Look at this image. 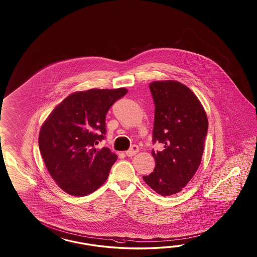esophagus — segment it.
<instances>
[{
    "label": "esophagus",
    "mask_w": 257,
    "mask_h": 257,
    "mask_svg": "<svg viewBox=\"0 0 257 257\" xmlns=\"http://www.w3.org/2000/svg\"><path fill=\"white\" fill-rule=\"evenodd\" d=\"M139 151H140V148H139L137 145H134V146H132L130 150H128L125 154H126V156L130 157V156H136V155L139 153Z\"/></svg>",
    "instance_id": "esophagus-1"
}]
</instances>
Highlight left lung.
I'll use <instances>...</instances> for the list:
<instances>
[{
    "label": "left lung",
    "mask_w": 257,
    "mask_h": 257,
    "mask_svg": "<svg viewBox=\"0 0 257 257\" xmlns=\"http://www.w3.org/2000/svg\"><path fill=\"white\" fill-rule=\"evenodd\" d=\"M150 89L156 104L153 139L164 150L152 152L156 168L143 180L167 197L182 191L198 171L208 119L197 96L178 81H155Z\"/></svg>",
    "instance_id": "obj_1"
}]
</instances>
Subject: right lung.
Masks as SVG:
<instances>
[{"label":"right lung","mask_w":257,"mask_h":257,"mask_svg":"<svg viewBox=\"0 0 257 257\" xmlns=\"http://www.w3.org/2000/svg\"><path fill=\"white\" fill-rule=\"evenodd\" d=\"M127 91L120 87L73 92L43 122L39 150L50 175L66 193L90 194L107 179L117 156L110 149L94 145L104 138L109 108Z\"/></svg>","instance_id":"add662e5"}]
</instances>
